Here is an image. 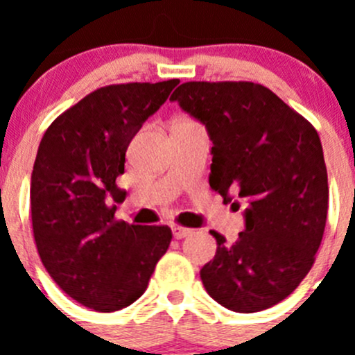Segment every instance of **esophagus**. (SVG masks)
<instances>
[{
	"instance_id": "1",
	"label": "esophagus",
	"mask_w": 355,
	"mask_h": 355,
	"mask_svg": "<svg viewBox=\"0 0 355 355\" xmlns=\"http://www.w3.org/2000/svg\"><path fill=\"white\" fill-rule=\"evenodd\" d=\"M171 230H173V237H175V239H178V241H180V239L189 237V235H192V228H185V227H173V228H171Z\"/></svg>"
}]
</instances>
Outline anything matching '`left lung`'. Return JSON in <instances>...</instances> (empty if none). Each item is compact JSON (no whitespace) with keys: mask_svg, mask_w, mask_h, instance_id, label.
I'll return each mask as SVG.
<instances>
[{"mask_svg":"<svg viewBox=\"0 0 355 355\" xmlns=\"http://www.w3.org/2000/svg\"><path fill=\"white\" fill-rule=\"evenodd\" d=\"M170 101L206 125L211 189L249 202L237 242L211 230L218 249L200 270L204 288L235 313L282 302L313 268L327 225L328 175L316 128L254 82H185Z\"/></svg>","mask_w":355,"mask_h":355,"instance_id":"8db88e82","label":"left lung"}]
</instances>
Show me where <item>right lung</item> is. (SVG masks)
Here are the masks:
<instances>
[{
    "instance_id": "add662e5",
    "label": "right lung",
    "mask_w": 355,
    "mask_h": 355,
    "mask_svg": "<svg viewBox=\"0 0 355 355\" xmlns=\"http://www.w3.org/2000/svg\"><path fill=\"white\" fill-rule=\"evenodd\" d=\"M178 78L96 89L48 127L31 178L32 230L49 277L68 297L98 313L123 309L146 292L168 250L166 225H128L114 218L125 192L116 177L146 120Z\"/></svg>"
}]
</instances>
